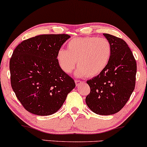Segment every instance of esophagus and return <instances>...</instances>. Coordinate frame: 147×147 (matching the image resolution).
<instances>
[{"label": "esophagus", "instance_id": "34e87169", "mask_svg": "<svg viewBox=\"0 0 147 147\" xmlns=\"http://www.w3.org/2000/svg\"><path fill=\"white\" fill-rule=\"evenodd\" d=\"M75 84H76V86H78L80 85L81 84H82V82H81V81H79V80H75Z\"/></svg>", "mask_w": 147, "mask_h": 147}]
</instances>
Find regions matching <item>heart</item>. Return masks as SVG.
<instances>
[{
  "label": "heart",
  "instance_id": "obj_1",
  "mask_svg": "<svg viewBox=\"0 0 147 147\" xmlns=\"http://www.w3.org/2000/svg\"><path fill=\"white\" fill-rule=\"evenodd\" d=\"M111 55L112 47L106 38L78 37L68 41L67 50L61 48L58 50L57 61L65 73L70 74L77 63L79 67L75 72L77 77H93L105 70Z\"/></svg>",
  "mask_w": 147,
  "mask_h": 147
}]
</instances>
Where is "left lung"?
I'll list each match as a JSON object with an SVG mask.
<instances>
[{
  "mask_svg": "<svg viewBox=\"0 0 147 147\" xmlns=\"http://www.w3.org/2000/svg\"><path fill=\"white\" fill-rule=\"evenodd\" d=\"M103 34L111 44V58L100 75L87 81L90 92L86 103L95 113L109 115L119 112L131 97L136 85L137 65L124 40L109 34Z\"/></svg>",
  "mask_w": 147,
  "mask_h": 147,
  "instance_id": "1",
  "label": "left lung"
}]
</instances>
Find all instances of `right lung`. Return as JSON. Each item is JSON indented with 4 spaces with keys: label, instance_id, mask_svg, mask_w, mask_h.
<instances>
[{
    "label": "right lung",
    "instance_id": "right-lung-1",
    "mask_svg": "<svg viewBox=\"0 0 147 147\" xmlns=\"http://www.w3.org/2000/svg\"><path fill=\"white\" fill-rule=\"evenodd\" d=\"M70 37L38 35L21 42L13 52L9 61L11 88L31 113H55L75 87L73 79L60 68L57 61V52Z\"/></svg>",
    "mask_w": 147,
    "mask_h": 147
}]
</instances>
